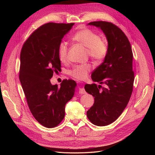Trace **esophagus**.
<instances>
[{"label":"esophagus","instance_id":"esophagus-1","mask_svg":"<svg viewBox=\"0 0 155 155\" xmlns=\"http://www.w3.org/2000/svg\"><path fill=\"white\" fill-rule=\"evenodd\" d=\"M79 93L81 94H86V91L85 90V88H84L83 87H79Z\"/></svg>","mask_w":155,"mask_h":155}]
</instances>
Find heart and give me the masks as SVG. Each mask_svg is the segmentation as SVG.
<instances>
[{
    "mask_svg": "<svg viewBox=\"0 0 155 155\" xmlns=\"http://www.w3.org/2000/svg\"><path fill=\"white\" fill-rule=\"evenodd\" d=\"M72 39L84 47L87 48V52L91 57L96 61L104 60L107 54L108 48L104 41L101 40L100 35L88 29H84L75 34ZM59 57L61 61H65L67 58L68 46L64 43H61L59 46ZM90 64H78L74 66L70 71V74L79 80L85 79L91 71Z\"/></svg>",
    "mask_w": 155,
    "mask_h": 155,
    "instance_id": "1",
    "label": "heart"
}]
</instances>
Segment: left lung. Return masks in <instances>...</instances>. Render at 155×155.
Listing matches in <instances>:
<instances>
[{"mask_svg": "<svg viewBox=\"0 0 155 155\" xmlns=\"http://www.w3.org/2000/svg\"><path fill=\"white\" fill-rule=\"evenodd\" d=\"M88 25L104 32L108 51L104 62L91 75L92 81L100 85H85L86 92L94 98L87 116L94 125L105 126L118 119L130 100L134 79L133 55L128 38L118 26L105 21L91 22Z\"/></svg>", "mask_w": 155, "mask_h": 155, "instance_id": "8db88e82", "label": "left lung"}]
</instances>
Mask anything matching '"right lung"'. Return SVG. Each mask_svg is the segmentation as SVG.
Returning a JSON list of instances; mask_svg holds the SVG:
<instances>
[{
    "label": "right lung",
    "instance_id": "1",
    "mask_svg": "<svg viewBox=\"0 0 155 155\" xmlns=\"http://www.w3.org/2000/svg\"><path fill=\"white\" fill-rule=\"evenodd\" d=\"M74 23L50 22L37 29L23 45L19 79L29 109L35 120L47 128L58 125L64 118L65 105L72 99L77 84L64 79L52 85L54 72L61 70L59 46Z\"/></svg>",
    "mask_w": 155,
    "mask_h": 155
}]
</instances>
